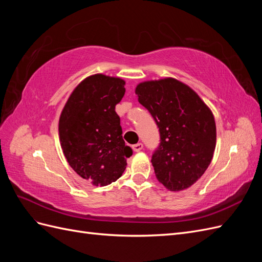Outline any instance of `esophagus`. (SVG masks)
<instances>
[{
  "label": "esophagus",
  "mask_w": 262,
  "mask_h": 262,
  "mask_svg": "<svg viewBox=\"0 0 262 262\" xmlns=\"http://www.w3.org/2000/svg\"><path fill=\"white\" fill-rule=\"evenodd\" d=\"M132 148H133L134 152H140V150H141L142 148H143V144H142V143L134 144V145L132 146Z\"/></svg>",
  "instance_id": "34e87169"
}]
</instances>
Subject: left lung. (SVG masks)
Segmentation results:
<instances>
[{"mask_svg": "<svg viewBox=\"0 0 262 262\" xmlns=\"http://www.w3.org/2000/svg\"><path fill=\"white\" fill-rule=\"evenodd\" d=\"M136 94L160 128L161 143L152 156L157 180L169 191L191 187L209 167L215 149L211 109L191 87L172 77L142 82Z\"/></svg>", "mask_w": 262, "mask_h": 262, "instance_id": "8db88e82", "label": "left lung"}]
</instances>
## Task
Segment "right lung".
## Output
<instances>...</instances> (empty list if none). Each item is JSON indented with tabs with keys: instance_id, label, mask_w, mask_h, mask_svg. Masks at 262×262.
<instances>
[{
	"instance_id": "1",
	"label": "right lung",
	"mask_w": 262,
	"mask_h": 262,
	"mask_svg": "<svg viewBox=\"0 0 262 262\" xmlns=\"http://www.w3.org/2000/svg\"><path fill=\"white\" fill-rule=\"evenodd\" d=\"M120 77L94 74L78 84L59 119L60 144L69 165L94 186L120 178L132 149L122 138L116 105L124 96Z\"/></svg>"
}]
</instances>
